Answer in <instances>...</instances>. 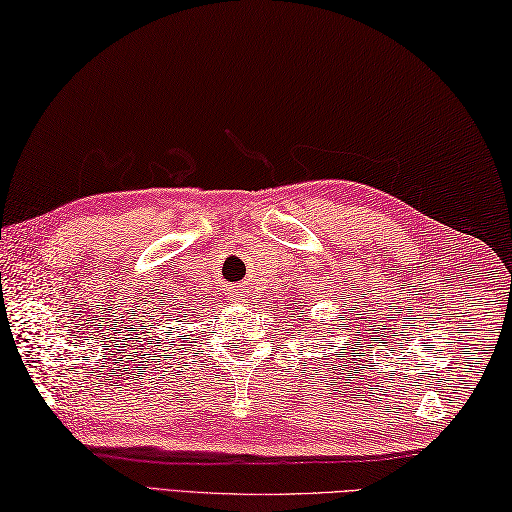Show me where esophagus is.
<instances>
[{"mask_svg":"<svg viewBox=\"0 0 512 512\" xmlns=\"http://www.w3.org/2000/svg\"><path fill=\"white\" fill-rule=\"evenodd\" d=\"M229 298H231V303H245L247 301V294H245V289L243 287H231L229 289Z\"/></svg>","mask_w":512,"mask_h":512,"instance_id":"1","label":"esophagus"}]
</instances>
